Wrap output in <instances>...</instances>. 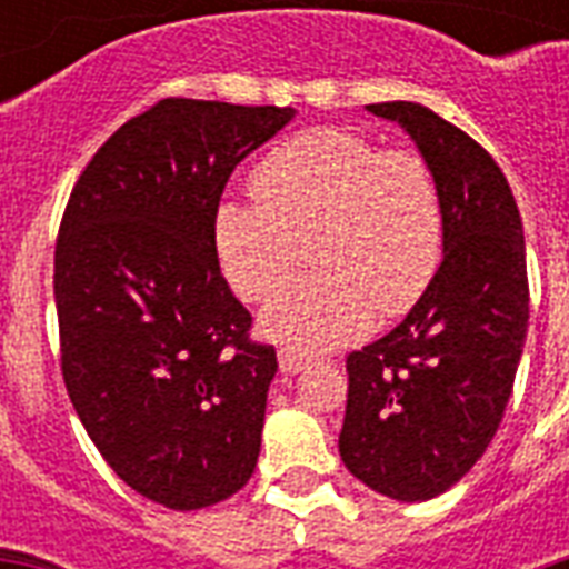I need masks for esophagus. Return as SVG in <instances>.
Returning <instances> with one entry per match:
<instances>
[{"label":"esophagus","instance_id":"esophagus-1","mask_svg":"<svg viewBox=\"0 0 569 569\" xmlns=\"http://www.w3.org/2000/svg\"><path fill=\"white\" fill-rule=\"evenodd\" d=\"M277 360H280V372L286 375H298L301 369H307V366L312 363L310 355H303V351H298V348L292 346L280 348V351H277Z\"/></svg>","mask_w":569,"mask_h":569}]
</instances>
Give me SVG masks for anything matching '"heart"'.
Masks as SVG:
<instances>
[{"mask_svg":"<svg viewBox=\"0 0 569 569\" xmlns=\"http://www.w3.org/2000/svg\"><path fill=\"white\" fill-rule=\"evenodd\" d=\"M257 203L214 209V253L239 298L268 301L303 266L319 274L262 312V330L298 351L342 346L375 310L401 316L428 292L446 250L440 186L422 156L378 150L339 127L295 132L253 171Z\"/></svg>","mask_w":569,"mask_h":569,"instance_id":"heart-1","label":"heart"}]
</instances>
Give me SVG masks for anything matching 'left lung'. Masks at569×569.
<instances>
[{
	"label": "left lung",
	"mask_w": 569,
	"mask_h": 569,
	"mask_svg": "<svg viewBox=\"0 0 569 569\" xmlns=\"http://www.w3.org/2000/svg\"><path fill=\"white\" fill-rule=\"evenodd\" d=\"M440 186L446 250L387 337L351 351L339 455L366 487L425 502L476 467L502 422L529 330L526 241L511 186L476 138L419 102H372Z\"/></svg>",
	"instance_id": "obj_1"
}]
</instances>
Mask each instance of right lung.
Here are the masks:
<instances>
[{
    "instance_id": "1",
    "label": "right lung",
    "mask_w": 569,
    "mask_h": 569,
    "mask_svg": "<svg viewBox=\"0 0 569 569\" xmlns=\"http://www.w3.org/2000/svg\"><path fill=\"white\" fill-rule=\"evenodd\" d=\"M292 114L159 100L93 153L58 227L67 396L106 463L173 511L223 502L257 467L277 351L250 339L212 221L236 164Z\"/></svg>"
}]
</instances>
